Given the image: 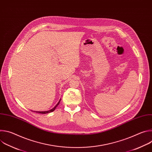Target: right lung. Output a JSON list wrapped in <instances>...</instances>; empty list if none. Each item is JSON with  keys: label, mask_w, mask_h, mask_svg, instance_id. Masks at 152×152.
<instances>
[{"label": "right lung", "mask_w": 152, "mask_h": 152, "mask_svg": "<svg viewBox=\"0 0 152 152\" xmlns=\"http://www.w3.org/2000/svg\"><path fill=\"white\" fill-rule=\"evenodd\" d=\"M60 101H61V99L59 100V101L58 102V103L56 104V106H55L53 108H52V110H49V111H34V112L37 113H40V114H48V113H52V112H53V111H55V110L56 107L58 106V104H59Z\"/></svg>", "instance_id": "right-lung-1"}]
</instances>
